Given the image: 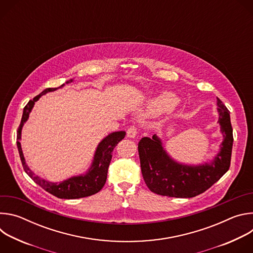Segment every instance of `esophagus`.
<instances>
[{"label":"esophagus","instance_id":"obj_1","mask_svg":"<svg viewBox=\"0 0 253 253\" xmlns=\"http://www.w3.org/2000/svg\"><path fill=\"white\" fill-rule=\"evenodd\" d=\"M136 134H137V128L135 126H131V127L128 128V130H127V137L135 138Z\"/></svg>","mask_w":253,"mask_h":253}]
</instances>
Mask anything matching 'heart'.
I'll return each instance as SVG.
<instances>
[{
  "instance_id": "1",
  "label": "heart",
  "mask_w": 253,
  "mask_h": 253,
  "mask_svg": "<svg viewBox=\"0 0 253 253\" xmlns=\"http://www.w3.org/2000/svg\"><path fill=\"white\" fill-rule=\"evenodd\" d=\"M178 103L179 99L173 93L164 92L150 101L148 106V111L150 113L167 111L174 108Z\"/></svg>"
}]
</instances>
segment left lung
Returning a JSON list of instances; mask_svg holds the SVG:
<instances>
[{"instance_id":"left-lung-1","label":"left lung","mask_w":253,"mask_h":253,"mask_svg":"<svg viewBox=\"0 0 253 253\" xmlns=\"http://www.w3.org/2000/svg\"><path fill=\"white\" fill-rule=\"evenodd\" d=\"M218 123L223 141L213 160L204 164L188 165L177 162L164 149L161 139L154 134L138 143L141 171L148 188L159 195L191 198L210 188L228 171L233 134L229 111L217 98Z\"/></svg>"}]
</instances>
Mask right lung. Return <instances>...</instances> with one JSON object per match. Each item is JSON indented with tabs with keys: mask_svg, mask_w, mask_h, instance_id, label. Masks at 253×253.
<instances>
[{
	"mask_svg": "<svg viewBox=\"0 0 253 253\" xmlns=\"http://www.w3.org/2000/svg\"><path fill=\"white\" fill-rule=\"evenodd\" d=\"M71 82H73V79L67 81L66 84ZM64 86L65 84H62L58 88H47L38 96H36L33 100L28 102V104L24 108L22 120L17 131V147H18V151L20 154V158H21L24 170L36 183L40 185L47 192L53 194L58 198L77 199V198L91 196L99 192L103 188L107 179L108 167H109V164L112 159V152L117 144L125 137L126 132L125 131L112 132L109 135H107L104 139H102V141L98 144V146L96 148L90 168L84 174L70 177L59 183L50 182L48 180L43 179L38 175H35V173L28 167L23 154L22 147H21L20 140L22 136V129L24 124L29 119V115L33 109L35 102H37L41 96L49 92L56 91Z\"/></svg>",
	"mask_w": 253,
	"mask_h": 253,
	"instance_id": "1",
	"label": "right lung"
}]
</instances>
